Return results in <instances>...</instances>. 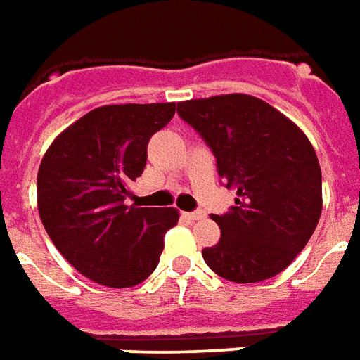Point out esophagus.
<instances>
[{
    "label": "esophagus",
    "instance_id": "esophagus-1",
    "mask_svg": "<svg viewBox=\"0 0 360 360\" xmlns=\"http://www.w3.org/2000/svg\"><path fill=\"white\" fill-rule=\"evenodd\" d=\"M185 218L193 219V221H195V219H202V218H206V212H202V210L187 212V214H185Z\"/></svg>",
    "mask_w": 360,
    "mask_h": 360
}]
</instances>
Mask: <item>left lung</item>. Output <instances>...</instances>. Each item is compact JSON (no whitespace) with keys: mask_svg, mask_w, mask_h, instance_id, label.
<instances>
[{"mask_svg":"<svg viewBox=\"0 0 360 360\" xmlns=\"http://www.w3.org/2000/svg\"><path fill=\"white\" fill-rule=\"evenodd\" d=\"M183 121L216 156L218 175L235 188V206L212 216L221 229L204 262L235 283H257L293 262L322 214L316 152L281 111L249 94L177 103Z\"/></svg>","mask_w":360,"mask_h":360,"instance_id":"left-lung-1","label":"left lung"}]
</instances>
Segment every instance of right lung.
Segmentation results:
<instances>
[{
	"label": "right lung",
	"instance_id": "1",
	"mask_svg": "<svg viewBox=\"0 0 360 360\" xmlns=\"http://www.w3.org/2000/svg\"><path fill=\"white\" fill-rule=\"evenodd\" d=\"M175 103L102 105L67 127L38 169V212L56 249L96 283L125 289L156 270L179 212L127 204L150 136Z\"/></svg>",
	"mask_w": 360,
	"mask_h": 360
}]
</instances>
